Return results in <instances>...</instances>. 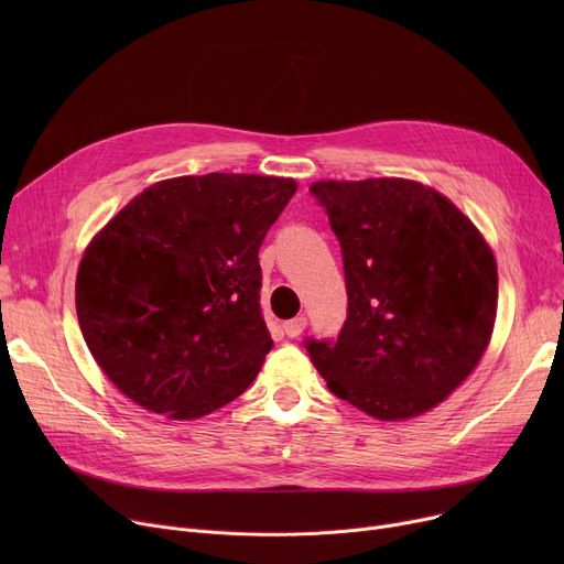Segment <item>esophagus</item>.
<instances>
[{
	"instance_id": "esophagus-1",
	"label": "esophagus",
	"mask_w": 564,
	"mask_h": 564,
	"mask_svg": "<svg viewBox=\"0 0 564 564\" xmlns=\"http://www.w3.org/2000/svg\"><path fill=\"white\" fill-rule=\"evenodd\" d=\"M306 324H308V319L304 315H300V317H294V319H288L283 324V332H285L288 338H297L306 329Z\"/></svg>"
}]
</instances>
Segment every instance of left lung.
Returning <instances> with one entry per match:
<instances>
[{"label":"left lung","mask_w":564,"mask_h":564,"mask_svg":"<svg viewBox=\"0 0 564 564\" xmlns=\"http://www.w3.org/2000/svg\"><path fill=\"white\" fill-rule=\"evenodd\" d=\"M343 251L347 319L306 351L340 400L404 421L446 400L485 354L496 260L438 192L400 177L311 185Z\"/></svg>","instance_id":"1"}]
</instances>
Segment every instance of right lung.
Wrapping results in <instances>:
<instances>
[{
	"mask_svg": "<svg viewBox=\"0 0 564 564\" xmlns=\"http://www.w3.org/2000/svg\"><path fill=\"white\" fill-rule=\"evenodd\" d=\"M294 192L290 177L183 175L102 228L79 262L75 304L118 391L189 421L249 389L274 347L258 251Z\"/></svg>",
	"mask_w": 564,
	"mask_h": 564,
	"instance_id": "1",
	"label": "right lung"
}]
</instances>
